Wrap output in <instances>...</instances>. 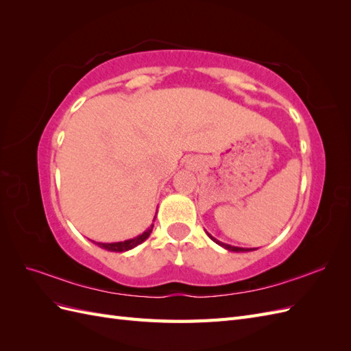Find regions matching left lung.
<instances>
[{
  "label": "left lung",
  "mask_w": 351,
  "mask_h": 351,
  "mask_svg": "<svg viewBox=\"0 0 351 351\" xmlns=\"http://www.w3.org/2000/svg\"><path fill=\"white\" fill-rule=\"evenodd\" d=\"M212 240H214L215 243H218L219 246H222L224 249H227V250H230V252H249V250H252V249H243V247H236V246H230V244H226V243H221V241H218L217 239H214L212 236H209Z\"/></svg>",
  "instance_id": "left-lung-1"
}]
</instances>
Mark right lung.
Segmentation results:
<instances>
[{
	"label": "right lung",
	"instance_id": "1",
	"mask_svg": "<svg viewBox=\"0 0 351 351\" xmlns=\"http://www.w3.org/2000/svg\"><path fill=\"white\" fill-rule=\"evenodd\" d=\"M154 226L151 228H147L145 232H142L141 236H137L134 239L130 240H125V241H119V243H97L99 247L105 249V250H110V252H125V250H130L133 247H136L137 244H141L142 241H145L147 237H149L151 231H152Z\"/></svg>",
	"mask_w": 351,
	"mask_h": 351
}]
</instances>
